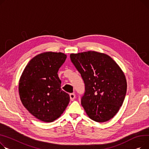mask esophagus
Here are the masks:
<instances>
[{
	"mask_svg": "<svg viewBox=\"0 0 149 149\" xmlns=\"http://www.w3.org/2000/svg\"><path fill=\"white\" fill-rule=\"evenodd\" d=\"M70 97L71 100H74L76 98V95L74 93H70Z\"/></svg>",
	"mask_w": 149,
	"mask_h": 149,
	"instance_id": "obj_1",
	"label": "esophagus"
}]
</instances>
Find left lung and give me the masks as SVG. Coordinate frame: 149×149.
<instances>
[{
  "label": "left lung",
  "instance_id": "obj_1",
  "mask_svg": "<svg viewBox=\"0 0 149 149\" xmlns=\"http://www.w3.org/2000/svg\"><path fill=\"white\" fill-rule=\"evenodd\" d=\"M70 57L84 82L81 102L87 115L100 123L113 118L123 104L127 90L121 68L109 56L94 51Z\"/></svg>",
  "mask_w": 149,
  "mask_h": 149
}]
</instances>
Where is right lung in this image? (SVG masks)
<instances>
[{
  "label": "right lung",
  "mask_w": 149,
  "mask_h": 149,
  "mask_svg": "<svg viewBox=\"0 0 149 149\" xmlns=\"http://www.w3.org/2000/svg\"><path fill=\"white\" fill-rule=\"evenodd\" d=\"M67 56L46 52L33 58L20 77L19 91L23 106L32 116L45 122H52L67 108L70 95L61 88L59 68Z\"/></svg>",
  "instance_id": "obj_1"
}]
</instances>
